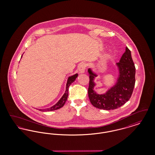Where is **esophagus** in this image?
<instances>
[{
    "label": "esophagus",
    "mask_w": 155,
    "mask_h": 155,
    "mask_svg": "<svg viewBox=\"0 0 155 155\" xmlns=\"http://www.w3.org/2000/svg\"><path fill=\"white\" fill-rule=\"evenodd\" d=\"M86 67H87V64L85 63H81V64L79 66V68H78V70H79V72L80 73H85V69H86Z\"/></svg>",
    "instance_id": "esophagus-1"
}]
</instances>
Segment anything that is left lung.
<instances>
[{"instance_id": "obj_1", "label": "left lung", "mask_w": 155, "mask_h": 155, "mask_svg": "<svg viewBox=\"0 0 155 155\" xmlns=\"http://www.w3.org/2000/svg\"><path fill=\"white\" fill-rule=\"evenodd\" d=\"M119 74L116 84L104 94H97L94 90V79L97 75L91 68L89 74V98L91 103L96 108L106 110H114L124 104L130 99L135 82V67L130 49L126 47L125 52L119 62L116 63Z\"/></svg>"}]
</instances>
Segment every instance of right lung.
Wrapping results in <instances>:
<instances>
[{"label": "right lung", "instance_id": "1", "mask_svg": "<svg viewBox=\"0 0 155 155\" xmlns=\"http://www.w3.org/2000/svg\"><path fill=\"white\" fill-rule=\"evenodd\" d=\"M78 77V74H75L73 75L72 76H70L68 77L67 82L66 84V90L65 91V93L64 94V95L61 97V99L58 101V102L56 103L54 105H53L50 108H48V109H39L40 111H53L55 110H58L60 108L62 107L64 104L66 103L68 95V87H70V85H71V84H72L74 82L76 78Z\"/></svg>", "mask_w": 155, "mask_h": 155}]
</instances>
